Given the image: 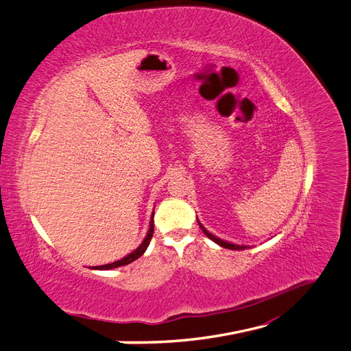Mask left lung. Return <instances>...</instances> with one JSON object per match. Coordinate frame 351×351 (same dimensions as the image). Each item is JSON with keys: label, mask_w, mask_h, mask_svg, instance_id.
Masks as SVG:
<instances>
[{"label": "left lung", "mask_w": 351, "mask_h": 351, "mask_svg": "<svg viewBox=\"0 0 351 351\" xmlns=\"http://www.w3.org/2000/svg\"><path fill=\"white\" fill-rule=\"evenodd\" d=\"M199 226H200V228H202V231L204 232L206 236H208L212 241H215V243H218L219 246H222V247H226V249H232V250H241V249H246L247 246H241V245H232V243H228V241H223V240H221V239H218V237H215L213 234H210V232L206 230L202 223L199 222Z\"/></svg>", "instance_id": "8db88e82"}]
</instances>
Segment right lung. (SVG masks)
Segmentation results:
<instances>
[{
  "mask_svg": "<svg viewBox=\"0 0 351 351\" xmlns=\"http://www.w3.org/2000/svg\"><path fill=\"white\" fill-rule=\"evenodd\" d=\"M152 232H154V213H152V218H151V221H149V230H148V234H147V237H145V239H143V241L141 243V246H139L136 250H133L132 254H129L128 256H124L123 259H120V261H115V263H112V264L97 265V267H93V269H111V268L123 267V265H128V264L133 263L134 259H138L139 256H142V255H143V252H145V250H147V247H148V245H149V241H151V239H152Z\"/></svg>",
  "mask_w": 351,
  "mask_h": 351,
  "instance_id": "add662e5",
  "label": "right lung"
}]
</instances>
